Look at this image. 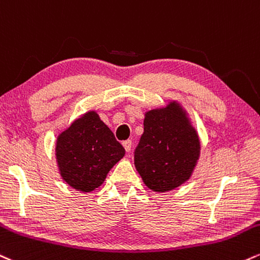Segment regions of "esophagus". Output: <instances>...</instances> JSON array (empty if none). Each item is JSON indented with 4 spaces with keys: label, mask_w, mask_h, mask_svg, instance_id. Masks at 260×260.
Returning a JSON list of instances; mask_svg holds the SVG:
<instances>
[{
    "label": "esophagus",
    "mask_w": 260,
    "mask_h": 260,
    "mask_svg": "<svg viewBox=\"0 0 260 260\" xmlns=\"http://www.w3.org/2000/svg\"><path fill=\"white\" fill-rule=\"evenodd\" d=\"M122 145H123V148L127 152H129L131 148H132V140H124V142L122 143Z\"/></svg>",
    "instance_id": "1"
}]
</instances>
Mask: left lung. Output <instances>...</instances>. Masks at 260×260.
Returning a JSON list of instances; mask_svg holds the SVG:
<instances>
[{
	"label": "left lung",
	"mask_w": 260,
	"mask_h": 260,
	"mask_svg": "<svg viewBox=\"0 0 260 260\" xmlns=\"http://www.w3.org/2000/svg\"><path fill=\"white\" fill-rule=\"evenodd\" d=\"M199 134L177 102L145 112L134 166L149 189L166 192L190 179L200 157Z\"/></svg>",
	"instance_id": "obj_1"
}]
</instances>
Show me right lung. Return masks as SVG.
I'll use <instances>...</instances> for the list:
<instances>
[{"label":"right lung","mask_w":260,"mask_h":260,"mask_svg":"<svg viewBox=\"0 0 260 260\" xmlns=\"http://www.w3.org/2000/svg\"><path fill=\"white\" fill-rule=\"evenodd\" d=\"M124 149L95 111H88L59 134L55 157L59 173L71 187L90 192L104 183Z\"/></svg>","instance_id":"right-lung-1"}]
</instances>
